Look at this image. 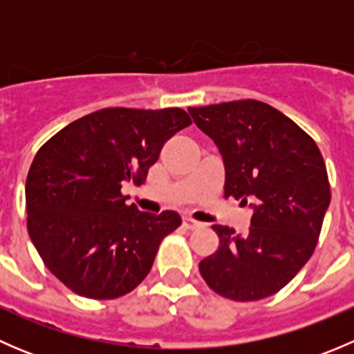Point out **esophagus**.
I'll use <instances>...</instances> for the list:
<instances>
[{
    "label": "esophagus",
    "instance_id": "1",
    "mask_svg": "<svg viewBox=\"0 0 354 354\" xmlns=\"http://www.w3.org/2000/svg\"><path fill=\"white\" fill-rule=\"evenodd\" d=\"M183 226L187 227V230H197V227L202 226V223H198V221H195L194 217L185 216V217H183Z\"/></svg>",
    "mask_w": 354,
    "mask_h": 354
}]
</instances>
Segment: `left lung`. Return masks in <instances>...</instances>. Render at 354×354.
Masks as SVG:
<instances>
[{"label":"left lung","mask_w":354,"mask_h":354,"mask_svg":"<svg viewBox=\"0 0 354 354\" xmlns=\"http://www.w3.org/2000/svg\"><path fill=\"white\" fill-rule=\"evenodd\" d=\"M188 113L223 156L224 195L253 210L246 234L212 226L219 248L200 262V274L224 298H267L315 250L330 203L324 157L310 135L266 102L246 99Z\"/></svg>","instance_id":"1"}]
</instances>
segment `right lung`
I'll list each match as a JSON object with an SVG mask.
<instances>
[{"instance_id":"obj_1","label":"right lung","mask_w":354,"mask_h":354,"mask_svg":"<svg viewBox=\"0 0 354 354\" xmlns=\"http://www.w3.org/2000/svg\"><path fill=\"white\" fill-rule=\"evenodd\" d=\"M192 123L180 108H108L59 130L35 154L25 183L27 230L46 267L77 295L133 291L180 214L140 212L121 187L145 183L167 138Z\"/></svg>"}]
</instances>
